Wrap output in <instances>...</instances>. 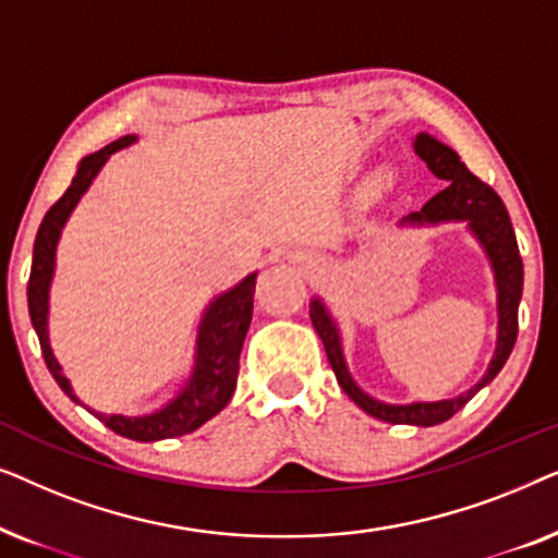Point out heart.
Returning a JSON list of instances; mask_svg holds the SVG:
<instances>
[{
	"instance_id": "1",
	"label": "heart",
	"mask_w": 558,
	"mask_h": 558,
	"mask_svg": "<svg viewBox=\"0 0 558 558\" xmlns=\"http://www.w3.org/2000/svg\"><path fill=\"white\" fill-rule=\"evenodd\" d=\"M388 187H391V174H388V172H378L376 178H373V182H371V193L373 195L384 193V190H388Z\"/></svg>"
}]
</instances>
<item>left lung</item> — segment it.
I'll list each match as a JSON object with an SVG mask.
<instances>
[{"mask_svg":"<svg viewBox=\"0 0 558 558\" xmlns=\"http://www.w3.org/2000/svg\"><path fill=\"white\" fill-rule=\"evenodd\" d=\"M416 155L424 159L432 174L439 180H447V187L439 190L429 203H424L422 210L409 213L399 220V226H439V223H468V231L475 235V241L483 246L487 262H490L495 277V292H498V340H495L493 361L487 365L485 376L477 380L468 391L454 396V399L441 401H414V403H386L373 399L355 384L350 376L345 353H342L340 327L327 310V304L315 296L310 302V319L323 340L327 361H330L335 378L350 401H355L365 414L380 418L388 424H414V426H437L447 418H452L480 388H485L498 376L506 365L510 350L518 338V304L523 294V262L518 254L515 231L510 226L508 210L498 193L483 180L475 178L460 155L445 142L434 140L432 134H418L414 142Z\"/></svg>","mask_w":558,"mask_h":558,"instance_id":"obj_1","label":"left lung"}]
</instances>
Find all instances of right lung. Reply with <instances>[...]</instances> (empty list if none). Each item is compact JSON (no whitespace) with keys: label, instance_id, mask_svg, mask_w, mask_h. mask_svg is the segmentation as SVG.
Segmentation results:
<instances>
[{"label":"right lung","instance_id":"1","mask_svg":"<svg viewBox=\"0 0 558 558\" xmlns=\"http://www.w3.org/2000/svg\"><path fill=\"white\" fill-rule=\"evenodd\" d=\"M136 136L126 134L121 140L106 144L104 149L94 151V155L83 157L78 162V172L71 182V187L65 190V195L45 213L40 231L35 235V248H33V271H29L27 281V307L29 319L40 338L43 357L48 363V371L52 378L58 380V386L68 393V399L81 403L75 396L71 380L63 376L58 357L52 355L50 348V335H48V315H50V284L56 277V251L60 233L75 210V205L81 203V197L86 195L90 182L96 180V174L101 172V167L109 162L113 151L134 144ZM256 274L251 271L248 277H243L239 284L228 289V292L218 294L216 300H210L205 307L201 325H197V338H195V357H193V371L185 384L180 386V391L174 393V399L165 403L162 409L151 411V414L142 416H124V414H104V411L88 409L90 414L101 418L111 432L121 434V437L134 439V441H159V439H172L190 434L220 414L231 401L235 391V378H239V357L243 340H246L251 315H254V292H256ZM83 407V403H81Z\"/></svg>","mask_w":558,"mask_h":558}]
</instances>
